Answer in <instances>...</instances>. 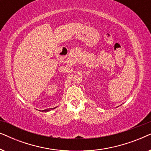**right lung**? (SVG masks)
Here are the masks:
<instances>
[{
	"label": "right lung",
	"instance_id": "add662e5",
	"mask_svg": "<svg viewBox=\"0 0 151 151\" xmlns=\"http://www.w3.org/2000/svg\"><path fill=\"white\" fill-rule=\"evenodd\" d=\"M50 111V109H48V110H43L42 111H45V112H47V111Z\"/></svg>",
	"mask_w": 151,
	"mask_h": 151
}]
</instances>
